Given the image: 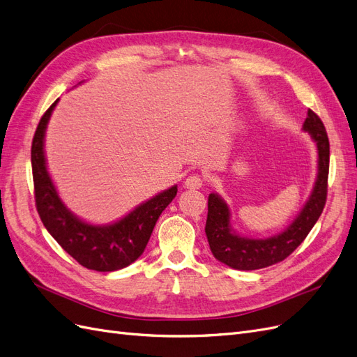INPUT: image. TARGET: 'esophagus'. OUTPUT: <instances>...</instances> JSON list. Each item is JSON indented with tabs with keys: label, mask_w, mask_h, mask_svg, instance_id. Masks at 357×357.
<instances>
[{
	"label": "esophagus",
	"mask_w": 357,
	"mask_h": 357,
	"mask_svg": "<svg viewBox=\"0 0 357 357\" xmlns=\"http://www.w3.org/2000/svg\"><path fill=\"white\" fill-rule=\"evenodd\" d=\"M183 185L188 190H199L203 185V178L200 175H191L183 182Z\"/></svg>",
	"instance_id": "esophagus-1"
}]
</instances>
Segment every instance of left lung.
I'll use <instances>...</instances> for the list:
<instances>
[{
	"instance_id": "1",
	"label": "left lung",
	"mask_w": 357,
	"mask_h": 357,
	"mask_svg": "<svg viewBox=\"0 0 357 357\" xmlns=\"http://www.w3.org/2000/svg\"><path fill=\"white\" fill-rule=\"evenodd\" d=\"M303 129L317 145L319 169L314 188L296 220L283 233L268 238H248L234 234L229 225V209L218 194H209L204 231L213 257L236 270H258L289 257L312 231L324 212L328 194L329 139L324 123L308 109Z\"/></svg>"
}]
</instances>
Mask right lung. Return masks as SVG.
<instances>
[{
	"instance_id": "add662e5",
	"label": "right lung",
	"mask_w": 357,
	"mask_h": 357,
	"mask_svg": "<svg viewBox=\"0 0 357 357\" xmlns=\"http://www.w3.org/2000/svg\"><path fill=\"white\" fill-rule=\"evenodd\" d=\"M57 100L41 117L31 148L33 192L38 215L53 238L79 266L103 273L121 270L144 254L158 216L175 199L178 187L174 185L157 194L116 224L91 225L78 220L59 199L45 166L44 133Z\"/></svg>"
}]
</instances>
